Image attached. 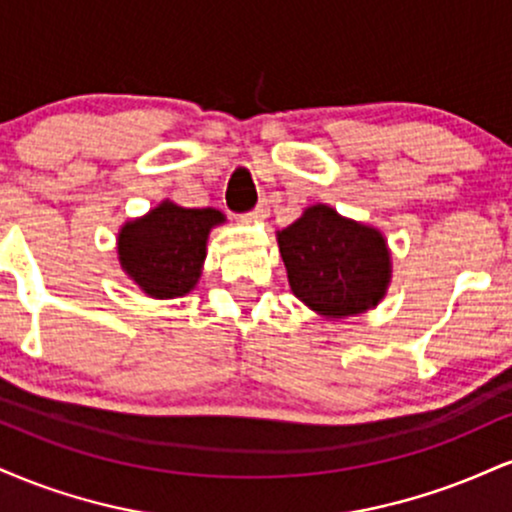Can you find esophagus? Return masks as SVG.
<instances>
[{"label": "esophagus", "mask_w": 512, "mask_h": 512, "mask_svg": "<svg viewBox=\"0 0 512 512\" xmlns=\"http://www.w3.org/2000/svg\"><path fill=\"white\" fill-rule=\"evenodd\" d=\"M267 216H269L267 202H260V204H257V207H255V211H250L248 219H250V221H262V219H267Z\"/></svg>", "instance_id": "esophagus-1"}]
</instances>
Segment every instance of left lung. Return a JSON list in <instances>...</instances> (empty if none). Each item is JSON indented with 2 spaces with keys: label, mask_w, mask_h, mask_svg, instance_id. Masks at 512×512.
Returning <instances> with one entry per match:
<instances>
[{
  "label": "left lung",
  "mask_w": 512,
  "mask_h": 512,
  "mask_svg": "<svg viewBox=\"0 0 512 512\" xmlns=\"http://www.w3.org/2000/svg\"><path fill=\"white\" fill-rule=\"evenodd\" d=\"M289 286L317 315L342 320L375 308L392 281V255L383 231L313 204L276 231Z\"/></svg>",
  "instance_id": "left-lung-1"
}]
</instances>
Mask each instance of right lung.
<instances>
[{
  "label": "right lung",
  "mask_w": 512,
  "mask_h": 512,
  "mask_svg": "<svg viewBox=\"0 0 512 512\" xmlns=\"http://www.w3.org/2000/svg\"><path fill=\"white\" fill-rule=\"evenodd\" d=\"M226 223L219 209H187L163 199L139 219L122 223L117 260L149 298L187 296L199 284L211 228Z\"/></svg>",
  "instance_id": "right-lung-1"
}]
</instances>
